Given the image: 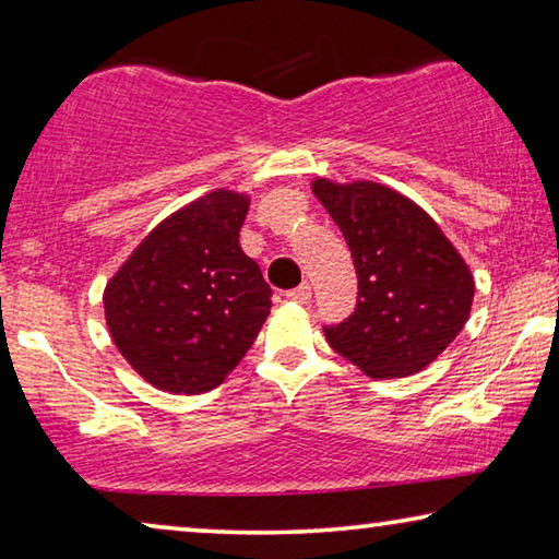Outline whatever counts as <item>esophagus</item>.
Here are the masks:
<instances>
[{
    "instance_id": "esophagus-1",
    "label": "esophagus",
    "mask_w": 559,
    "mask_h": 559,
    "mask_svg": "<svg viewBox=\"0 0 559 559\" xmlns=\"http://www.w3.org/2000/svg\"><path fill=\"white\" fill-rule=\"evenodd\" d=\"M286 298L293 302H308L310 300V283H300V286L286 290Z\"/></svg>"
}]
</instances>
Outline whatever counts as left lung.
I'll use <instances>...</instances> for the list:
<instances>
[{"instance_id":"1","label":"left lung","mask_w":559,"mask_h":559,"mask_svg":"<svg viewBox=\"0 0 559 559\" xmlns=\"http://www.w3.org/2000/svg\"><path fill=\"white\" fill-rule=\"evenodd\" d=\"M313 192L357 271L355 310L323 325L330 347L372 380L424 370L468 320L476 288L466 261L427 212L390 187L318 179Z\"/></svg>"}]
</instances>
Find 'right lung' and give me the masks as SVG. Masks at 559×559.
<instances>
[{
    "instance_id": "add662e5",
    "label": "right lung",
    "mask_w": 559,
    "mask_h": 559,
    "mask_svg": "<svg viewBox=\"0 0 559 559\" xmlns=\"http://www.w3.org/2000/svg\"><path fill=\"white\" fill-rule=\"evenodd\" d=\"M246 212V197L216 189L159 224L108 283L112 343L159 390H214L271 313L273 290L239 246Z\"/></svg>"
}]
</instances>
